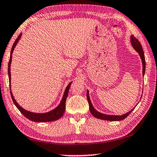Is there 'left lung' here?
Returning a JSON list of instances; mask_svg holds the SVG:
<instances>
[{"mask_svg":"<svg viewBox=\"0 0 157 157\" xmlns=\"http://www.w3.org/2000/svg\"><path fill=\"white\" fill-rule=\"evenodd\" d=\"M131 43L132 45L133 46V48L136 49V51L138 52L140 54V56L141 59H142V62H143V74L144 76V72H145V59H144V54L143 52V47H142L141 43H140V41L137 38L133 36H131ZM87 99H88V102L89 104V109H90V112L91 114H93V117H95L98 119H102V120H107V121H121L123 120L128 116L130 114H131V112L133 109H132L131 111H130L126 114H125L122 116H114V115H107V114H102V113L98 112L97 110H95L94 109L93 106L91 103V101L90 100V97H89V93H88V90L87 91Z\"/></svg>","mask_w":157,"mask_h":157,"instance_id":"left-lung-1","label":"left lung"}]
</instances>
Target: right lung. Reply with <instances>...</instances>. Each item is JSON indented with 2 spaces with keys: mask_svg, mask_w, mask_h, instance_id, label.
Listing matches in <instances>:
<instances>
[{
  "mask_svg": "<svg viewBox=\"0 0 157 157\" xmlns=\"http://www.w3.org/2000/svg\"><path fill=\"white\" fill-rule=\"evenodd\" d=\"M21 33H20V35L18 36V37L14 41V44L13 45V48L11 49V52H10V60L8 62V76H9V83H10V79H11V76H10V64H11V60H12V54H13V52L14 50V47L16 46L18 40H20V38L21 37ZM71 84V83H69V84L66 88V90H65L64 94L63 95V98H62V100L60 102L59 105L57 106V107L55 108V109L50 111L49 112L47 113H44V114H36V113H33V112H30L29 111H26L25 109H24L23 108H21L20 105H18L17 102L14 100V98L13 97V93L11 92V89H10V95L12 99H13V101L14 105L17 107V108L20 111V112L25 117L27 118L28 119H29L31 121H36V122H49V121H56L57 119H59V118H61L62 117V115L64 114V112L65 111V102H66V99L68 96V93H69V88H70Z\"/></svg>",
  "mask_w": 157,
  "mask_h": 157,
  "instance_id": "right-lung-1",
  "label": "right lung"
}]
</instances>
